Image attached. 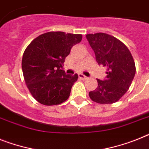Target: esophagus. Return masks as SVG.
<instances>
[{"label": "esophagus", "instance_id": "34e87169", "mask_svg": "<svg viewBox=\"0 0 149 149\" xmlns=\"http://www.w3.org/2000/svg\"><path fill=\"white\" fill-rule=\"evenodd\" d=\"M79 78L80 79H82V80H86V79H88V77L84 76V75L82 74V73H79Z\"/></svg>", "mask_w": 149, "mask_h": 149}]
</instances>
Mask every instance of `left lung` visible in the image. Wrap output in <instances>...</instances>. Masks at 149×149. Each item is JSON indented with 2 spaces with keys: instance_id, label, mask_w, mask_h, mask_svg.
Segmentation results:
<instances>
[{
  "instance_id": "8db88e82",
  "label": "left lung",
  "mask_w": 149,
  "mask_h": 149,
  "mask_svg": "<svg viewBox=\"0 0 149 149\" xmlns=\"http://www.w3.org/2000/svg\"><path fill=\"white\" fill-rule=\"evenodd\" d=\"M95 54L96 61L107 68L104 80L97 79L98 87L89 92L90 98L98 104L118 102L129 89L136 74V66L130 51L112 36L98 32L86 35Z\"/></svg>"
}]
</instances>
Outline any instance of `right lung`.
Masks as SVG:
<instances>
[{
    "mask_svg": "<svg viewBox=\"0 0 149 149\" xmlns=\"http://www.w3.org/2000/svg\"><path fill=\"white\" fill-rule=\"evenodd\" d=\"M80 34L49 32L40 35L27 46L22 59L25 82L33 98L42 104L57 105L67 101L78 75L61 70Z\"/></svg>",
    "mask_w": 149,
    "mask_h": 149,
    "instance_id": "add662e5",
    "label": "right lung"
}]
</instances>
